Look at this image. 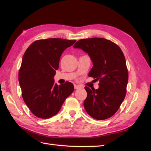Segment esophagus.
I'll use <instances>...</instances> for the list:
<instances>
[{
	"label": "esophagus",
	"instance_id": "1",
	"mask_svg": "<svg viewBox=\"0 0 151 151\" xmlns=\"http://www.w3.org/2000/svg\"><path fill=\"white\" fill-rule=\"evenodd\" d=\"M80 88V86H78V85H75V89H78Z\"/></svg>",
	"mask_w": 151,
	"mask_h": 151
}]
</instances>
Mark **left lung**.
<instances>
[{
    "mask_svg": "<svg viewBox=\"0 0 151 151\" xmlns=\"http://www.w3.org/2000/svg\"><path fill=\"white\" fill-rule=\"evenodd\" d=\"M73 47L88 54L93 62L88 75L100 82L97 89L85 87L86 112L97 120L111 117L120 107L127 92L129 74L123 52L116 44L101 37L81 40Z\"/></svg>",
    "mask_w": 151,
    "mask_h": 151,
    "instance_id": "left-lung-1",
    "label": "left lung"
}]
</instances>
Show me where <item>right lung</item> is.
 <instances>
[{
  "label": "right lung",
  "mask_w": 151,
  "mask_h": 151,
  "mask_svg": "<svg viewBox=\"0 0 151 151\" xmlns=\"http://www.w3.org/2000/svg\"><path fill=\"white\" fill-rule=\"evenodd\" d=\"M75 42L60 38L40 40L25 51L19 73V85L25 104L37 117L48 119L57 114L73 92L72 83L58 85L54 76L62 54Z\"/></svg>",
  "instance_id": "obj_1"
}]
</instances>
